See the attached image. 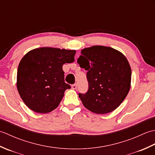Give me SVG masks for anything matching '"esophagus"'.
<instances>
[{"label": "esophagus", "mask_w": 155, "mask_h": 155, "mask_svg": "<svg viewBox=\"0 0 155 155\" xmlns=\"http://www.w3.org/2000/svg\"><path fill=\"white\" fill-rule=\"evenodd\" d=\"M77 84H76V83L72 85V89H77Z\"/></svg>", "instance_id": "34e87169"}]
</instances>
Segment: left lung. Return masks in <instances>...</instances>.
Segmentation results:
<instances>
[{"label": "left lung", "mask_w": 155, "mask_h": 155, "mask_svg": "<svg viewBox=\"0 0 155 155\" xmlns=\"http://www.w3.org/2000/svg\"><path fill=\"white\" fill-rule=\"evenodd\" d=\"M77 62L87 71L88 91L78 94L84 107L101 114L116 109L130 88L131 68L124 55L111 47L93 46L81 51Z\"/></svg>", "instance_id": "1"}]
</instances>
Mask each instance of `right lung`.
I'll list each match as a JSON object with an SVG mask.
<instances>
[{"label": "right lung", "instance_id": "1", "mask_svg": "<svg viewBox=\"0 0 155 155\" xmlns=\"http://www.w3.org/2000/svg\"><path fill=\"white\" fill-rule=\"evenodd\" d=\"M76 51L42 47L29 51L21 59L16 87L27 106L38 113L54 110L71 88L65 83L62 66L74 61Z\"/></svg>", "mask_w": 155, "mask_h": 155}]
</instances>
